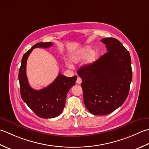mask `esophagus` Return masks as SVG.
I'll return each instance as SVG.
<instances>
[{
	"label": "esophagus",
	"mask_w": 149,
	"mask_h": 149,
	"mask_svg": "<svg viewBox=\"0 0 149 149\" xmlns=\"http://www.w3.org/2000/svg\"><path fill=\"white\" fill-rule=\"evenodd\" d=\"M77 83L78 84H81V78L80 77H78L77 78Z\"/></svg>",
	"instance_id": "esophagus-1"
}]
</instances>
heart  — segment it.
Here are the masks:
<instances>
[{
  "label": "heart",
  "mask_w": 149,
  "mask_h": 149,
  "mask_svg": "<svg viewBox=\"0 0 149 149\" xmlns=\"http://www.w3.org/2000/svg\"><path fill=\"white\" fill-rule=\"evenodd\" d=\"M87 57H88L87 63L89 64H92L96 61L97 58H98V53L96 51H92L91 48L90 47H86L79 51L74 56H72V61L75 63H78L81 60H85Z\"/></svg>",
  "instance_id": "1"
}]
</instances>
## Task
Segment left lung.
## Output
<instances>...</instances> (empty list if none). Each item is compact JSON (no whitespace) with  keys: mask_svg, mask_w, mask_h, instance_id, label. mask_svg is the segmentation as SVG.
<instances>
[{"mask_svg":"<svg viewBox=\"0 0 149 149\" xmlns=\"http://www.w3.org/2000/svg\"><path fill=\"white\" fill-rule=\"evenodd\" d=\"M108 52L77 73L81 78L84 102L94 115H107L120 107L129 92L132 74L130 54L114 38L101 40Z\"/></svg>","mask_w":149,"mask_h":149,"instance_id":"1","label":"left lung"}]
</instances>
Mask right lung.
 <instances>
[{"label":"right lung","instance_id":"obj_1","mask_svg":"<svg viewBox=\"0 0 149 149\" xmlns=\"http://www.w3.org/2000/svg\"><path fill=\"white\" fill-rule=\"evenodd\" d=\"M52 45L51 42H40L33 45L24 54L19 72L21 97L28 107L42 118H55L61 114L67 94L74 86L77 79V76L66 77L60 72L55 80L44 89L35 90L29 86L26 76V63L29 55L35 48H47Z\"/></svg>","mask_w":149,"mask_h":149}]
</instances>
